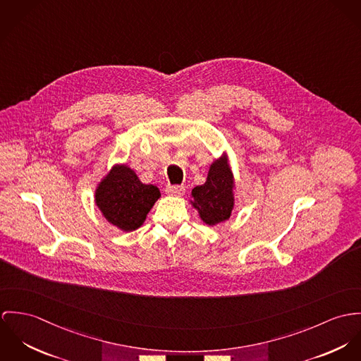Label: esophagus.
<instances>
[{"instance_id": "1", "label": "esophagus", "mask_w": 361, "mask_h": 361, "mask_svg": "<svg viewBox=\"0 0 361 361\" xmlns=\"http://www.w3.org/2000/svg\"><path fill=\"white\" fill-rule=\"evenodd\" d=\"M166 192L169 195H174V197H181L185 192V188L183 185H169L166 188Z\"/></svg>"}]
</instances>
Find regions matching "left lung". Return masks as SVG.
Masks as SVG:
<instances>
[{
	"mask_svg": "<svg viewBox=\"0 0 361 361\" xmlns=\"http://www.w3.org/2000/svg\"><path fill=\"white\" fill-rule=\"evenodd\" d=\"M191 198L204 224L216 226L230 219L235 203L234 176L226 155L210 164L206 183L192 190Z\"/></svg>",
	"mask_w": 361,
	"mask_h": 361,
	"instance_id": "obj_1",
	"label": "left lung"
}]
</instances>
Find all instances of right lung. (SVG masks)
Returning <instances> with one entry per match:
<instances>
[{"label":"right lung","instance_id":"1","mask_svg":"<svg viewBox=\"0 0 361 361\" xmlns=\"http://www.w3.org/2000/svg\"><path fill=\"white\" fill-rule=\"evenodd\" d=\"M159 198V188L142 184L127 164H115L95 190V203L102 216L126 233L144 224L147 214Z\"/></svg>","mask_w":361,"mask_h":361}]
</instances>
